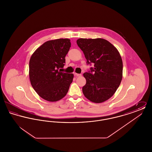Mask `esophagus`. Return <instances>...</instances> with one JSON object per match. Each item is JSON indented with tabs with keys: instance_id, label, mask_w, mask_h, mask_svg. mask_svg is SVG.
<instances>
[{
	"instance_id": "obj_1",
	"label": "esophagus",
	"mask_w": 152,
	"mask_h": 152,
	"mask_svg": "<svg viewBox=\"0 0 152 152\" xmlns=\"http://www.w3.org/2000/svg\"><path fill=\"white\" fill-rule=\"evenodd\" d=\"M75 75L76 77H80V76H81V74L76 73H75Z\"/></svg>"
}]
</instances>
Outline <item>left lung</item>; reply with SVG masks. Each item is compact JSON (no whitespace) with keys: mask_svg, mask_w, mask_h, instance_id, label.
<instances>
[{"mask_svg":"<svg viewBox=\"0 0 152 152\" xmlns=\"http://www.w3.org/2000/svg\"><path fill=\"white\" fill-rule=\"evenodd\" d=\"M77 44L94 67L83 74L86 84L83 87L85 97L93 102L108 100L119 87L123 78V61L116 47L105 39H79Z\"/></svg>","mask_w":152,"mask_h":152,"instance_id":"8db88e82","label":"left lung"}]
</instances>
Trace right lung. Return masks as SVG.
<instances>
[{
	"label": "right lung",
	"instance_id": "right-lung-1",
	"mask_svg": "<svg viewBox=\"0 0 152 152\" xmlns=\"http://www.w3.org/2000/svg\"><path fill=\"white\" fill-rule=\"evenodd\" d=\"M70 40L58 39L43 44L30 58L29 76L32 87L47 101L54 102L67 94L73 79V73L61 72L65 56L71 47Z\"/></svg>",
	"mask_w": 152,
	"mask_h": 152
}]
</instances>
